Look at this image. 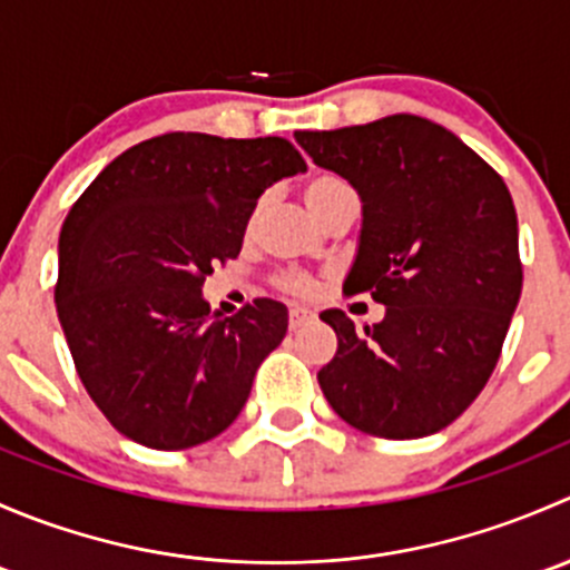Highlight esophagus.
Instances as JSON below:
<instances>
[{"label":"esophagus","mask_w":570,"mask_h":570,"mask_svg":"<svg viewBox=\"0 0 570 570\" xmlns=\"http://www.w3.org/2000/svg\"><path fill=\"white\" fill-rule=\"evenodd\" d=\"M312 320H314V312H308V308H303V306L289 308V327H292V331H297V327H303L306 322H312Z\"/></svg>","instance_id":"obj_1"}]
</instances>
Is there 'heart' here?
<instances>
[{
  "label": "heart",
  "instance_id": "b5f03b06",
  "mask_svg": "<svg viewBox=\"0 0 570 570\" xmlns=\"http://www.w3.org/2000/svg\"><path fill=\"white\" fill-rule=\"evenodd\" d=\"M347 189H350V184L344 181V178H338L333 174H317V176L308 178L306 187H303V198H306L308 209L317 212L325 200H331L333 195H338V193H347ZM275 281H278L281 289L289 292V295L308 297L314 292L312 278H306V275H301V273H284V275H278Z\"/></svg>",
  "mask_w": 570,
  "mask_h": 570
}]
</instances>
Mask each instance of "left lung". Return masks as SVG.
Instances as JSON below:
<instances>
[{"label":"left lung","instance_id":"left-lung-1","mask_svg":"<svg viewBox=\"0 0 570 570\" xmlns=\"http://www.w3.org/2000/svg\"><path fill=\"white\" fill-rule=\"evenodd\" d=\"M295 137L358 189L364 226L344 292L386 306L364 331L342 308L320 314L338 338L317 372L322 394L361 433H439L485 389L519 306L524 269L508 184L419 115Z\"/></svg>","mask_w":570,"mask_h":570}]
</instances>
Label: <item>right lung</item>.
<instances>
[{"mask_svg": "<svg viewBox=\"0 0 570 570\" xmlns=\"http://www.w3.org/2000/svg\"><path fill=\"white\" fill-rule=\"evenodd\" d=\"M301 170L284 137L170 131L112 159L71 206L57 317L79 381L126 439L187 450L239 416L289 314L256 297L212 317L200 286L239 256L258 195Z\"/></svg>", "mask_w": 570, "mask_h": 570, "instance_id": "right-lung-1", "label": "right lung"}]
</instances>
